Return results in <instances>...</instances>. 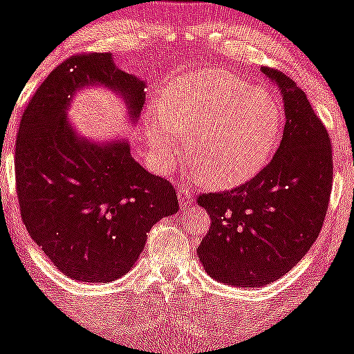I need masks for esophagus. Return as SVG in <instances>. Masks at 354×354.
Instances as JSON below:
<instances>
[{
    "label": "esophagus",
    "mask_w": 354,
    "mask_h": 354,
    "mask_svg": "<svg viewBox=\"0 0 354 354\" xmlns=\"http://www.w3.org/2000/svg\"><path fill=\"white\" fill-rule=\"evenodd\" d=\"M178 202H180L181 208H188L193 203L192 193L187 188H180L178 189Z\"/></svg>",
    "instance_id": "esophagus-1"
}]
</instances>
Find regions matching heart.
I'll return each mask as SVG.
<instances>
[{"mask_svg":"<svg viewBox=\"0 0 354 354\" xmlns=\"http://www.w3.org/2000/svg\"><path fill=\"white\" fill-rule=\"evenodd\" d=\"M281 113L270 93L224 71L183 76L158 98L147 118L156 165L167 167L189 139V158L215 188L243 185L277 149Z\"/></svg>","mask_w":354,"mask_h":354,"instance_id":"heart-1","label":"heart"}]
</instances>
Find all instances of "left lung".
I'll return each mask as SVG.
<instances>
[{
  "mask_svg": "<svg viewBox=\"0 0 354 354\" xmlns=\"http://www.w3.org/2000/svg\"><path fill=\"white\" fill-rule=\"evenodd\" d=\"M280 89L285 130L274 158L241 187L198 196L212 217L198 258L222 283L263 286L288 273L317 239L333 187L329 133L307 95L283 73L263 68Z\"/></svg>",
  "mask_w": 354,
  "mask_h": 354,
  "instance_id": "obj_1",
  "label": "left lung"
}]
</instances>
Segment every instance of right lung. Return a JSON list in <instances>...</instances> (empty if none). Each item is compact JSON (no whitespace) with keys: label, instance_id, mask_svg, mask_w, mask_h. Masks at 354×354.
<instances>
[{"label":"right lung","instance_id":"right-lung-1","mask_svg":"<svg viewBox=\"0 0 354 354\" xmlns=\"http://www.w3.org/2000/svg\"><path fill=\"white\" fill-rule=\"evenodd\" d=\"M105 86L136 124L146 83L111 54L73 55L40 84L18 127L15 173L30 237L66 277L88 283L120 278L136 265L147 232L178 212L173 185L147 173L125 139L95 142L71 127L73 96Z\"/></svg>","mask_w":354,"mask_h":354}]
</instances>
